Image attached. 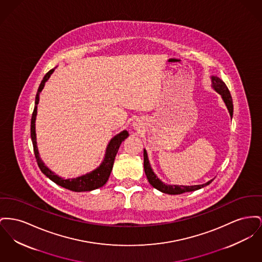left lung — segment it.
<instances>
[{
	"label": "left lung",
	"mask_w": 262,
	"mask_h": 262,
	"mask_svg": "<svg viewBox=\"0 0 262 262\" xmlns=\"http://www.w3.org/2000/svg\"><path fill=\"white\" fill-rule=\"evenodd\" d=\"M212 82H213V87L215 88V91L220 93L228 107V110L230 112L231 117H232V113H233V105H232V99H231V93L230 90L228 89L227 85L216 76L212 77ZM143 167H144V172L145 175L148 179V182L150 183L151 186H154L155 189L166 193V194H171V195H178V194H182L185 192H191V191H195V190H199L201 188L207 186V185L212 183V181L214 180H210L209 182L202 185H195V186H176V185H165L162 183L154 174V171L150 167L148 158H147V154L145 151V149L143 150Z\"/></svg>",
	"instance_id": "obj_1"
}]
</instances>
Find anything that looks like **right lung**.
Segmentation results:
<instances>
[{
    "label": "right lung",
    "mask_w": 262,
    "mask_h": 262,
    "mask_svg": "<svg viewBox=\"0 0 262 262\" xmlns=\"http://www.w3.org/2000/svg\"><path fill=\"white\" fill-rule=\"evenodd\" d=\"M53 71H54V69H51L45 75V77L42 79V81L38 87L36 96H35V106H34L33 112H32L31 122V137L32 145H33L34 156H35V159H36L39 169L41 170V172L45 175H47V177L54 183L61 186L63 188H66L68 190L74 191V192L92 191L97 188L104 186L108 181L111 171L113 169L115 157L118 154L121 143L128 137V133L126 130H123L121 134H119L118 136H116L114 139H112L107 147V152H106V156H105L103 163L100 165V167H98L97 169L94 170L86 175L80 176V177L74 178V179H62L57 175H55L51 170L48 169L47 166L43 164V162L41 161V159L39 158V155H38L37 147H36V140H35V126H34L35 124L34 123H35V117H36L37 104L39 101V93L43 89L46 82L48 80V78L50 77V75L52 74Z\"/></svg>",
    "instance_id": "obj_1"
}]
</instances>
